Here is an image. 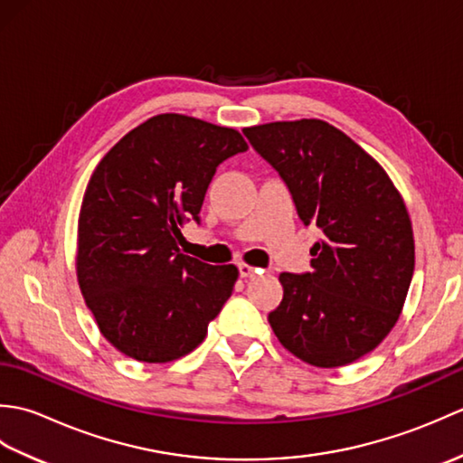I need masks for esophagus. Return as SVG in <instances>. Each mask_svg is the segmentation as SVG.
<instances>
[{
  "label": "esophagus",
  "instance_id": "34e87169",
  "mask_svg": "<svg viewBox=\"0 0 463 463\" xmlns=\"http://www.w3.org/2000/svg\"><path fill=\"white\" fill-rule=\"evenodd\" d=\"M259 272H260L259 269L249 267V264H244V262H241V264H239V274H241V279H252V277H257Z\"/></svg>",
  "mask_w": 463,
  "mask_h": 463
}]
</instances>
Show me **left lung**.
<instances>
[{
	"instance_id": "left-lung-1",
	"label": "left lung",
	"mask_w": 463,
	"mask_h": 463,
	"mask_svg": "<svg viewBox=\"0 0 463 463\" xmlns=\"http://www.w3.org/2000/svg\"><path fill=\"white\" fill-rule=\"evenodd\" d=\"M280 175L304 226L322 239L310 272H282L269 314L277 338L318 368L366 356L394 328L414 274V232L396 186L372 156L320 119L242 129Z\"/></svg>"
}]
</instances>
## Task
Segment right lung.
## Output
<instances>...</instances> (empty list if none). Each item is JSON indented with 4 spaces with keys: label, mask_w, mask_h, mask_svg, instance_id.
Wrapping results in <instances>:
<instances>
[{
    "label": "right lung",
    "mask_w": 463,
    "mask_h": 463,
    "mask_svg": "<svg viewBox=\"0 0 463 463\" xmlns=\"http://www.w3.org/2000/svg\"><path fill=\"white\" fill-rule=\"evenodd\" d=\"M249 149L229 127L165 113L135 127L91 175L77 231V279L103 336L139 362L193 352L239 270L179 250L201 222L216 166Z\"/></svg>",
    "instance_id": "obj_1"
}]
</instances>
